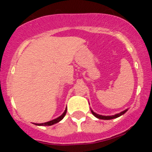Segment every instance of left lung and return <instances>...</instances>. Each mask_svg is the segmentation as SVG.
<instances>
[{"label": "left lung", "mask_w": 152, "mask_h": 152, "mask_svg": "<svg viewBox=\"0 0 152 152\" xmlns=\"http://www.w3.org/2000/svg\"><path fill=\"white\" fill-rule=\"evenodd\" d=\"M91 113H92V114L95 117H96L97 118H99V119H102V120H110V119H113V118H118V117H120V116L123 115L124 113L127 111V110H125L122 111V112H121V113H117V114H115V115H112V116H102V115H99V114H97L96 113H95L93 110H91Z\"/></svg>", "instance_id": "left-lung-1"}]
</instances>
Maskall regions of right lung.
I'll list each match as a JSON object with an SVG mask.
<instances>
[{
  "instance_id": "1",
  "label": "right lung",
  "mask_w": 152,
  "mask_h": 152,
  "mask_svg": "<svg viewBox=\"0 0 152 152\" xmlns=\"http://www.w3.org/2000/svg\"><path fill=\"white\" fill-rule=\"evenodd\" d=\"M66 112H67V109H65V110H64V113H62L61 115L60 116V117H58L57 118H56V119H53V120L50 121H47V122L42 123V124H34V125H43V126H49V125H54V124H56V123H57V122H59L60 121H61L62 119L64 118V117L65 116V114H66Z\"/></svg>"
}]
</instances>
